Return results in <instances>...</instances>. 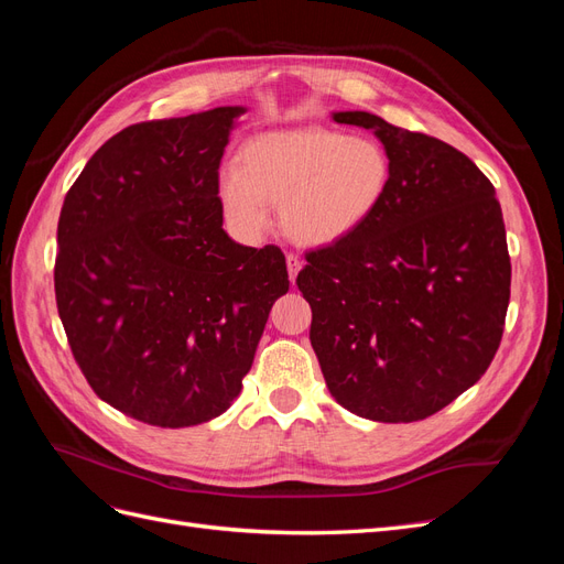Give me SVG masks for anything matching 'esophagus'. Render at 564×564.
Listing matches in <instances>:
<instances>
[{
    "mask_svg": "<svg viewBox=\"0 0 564 564\" xmlns=\"http://www.w3.org/2000/svg\"><path fill=\"white\" fill-rule=\"evenodd\" d=\"M301 259L299 256H294V253H286V268H289V280H296V275H299V270H301Z\"/></svg>",
    "mask_w": 564,
    "mask_h": 564,
    "instance_id": "obj_1",
    "label": "esophagus"
}]
</instances>
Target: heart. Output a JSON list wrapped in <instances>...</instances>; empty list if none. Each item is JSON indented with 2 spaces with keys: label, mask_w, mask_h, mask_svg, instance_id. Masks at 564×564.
Returning <instances> with one entry per match:
<instances>
[{
  "label": "heart",
  "mask_w": 564,
  "mask_h": 564,
  "mask_svg": "<svg viewBox=\"0 0 564 564\" xmlns=\"http://www.w3.org/2000/svg\"><path fill=\"white\" fill-rule=\"evenodd\" d=\"M392 164L386 148L365 135L322 127L256 133L237 166L218 176L228 226L259 240L280 204L284 232L305 247H329L360 230L381 207Z\"/></svg>",
  "instance_id": "heart-1"
}]
</instances>
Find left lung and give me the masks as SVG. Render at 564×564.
Returning <instances> with one entry per match:
<instances>
[{"instance_id":"left-lung-1","label":"left lung","mask_w":564,"mask_h":564,"mask_svg":"<svg viewBox=\"0 0 564 564\" xmlns=\"http://www.w3.org/2000/svg\"><path fill=\"white\" fill-rule=\"evenodd\" d=\"M390 155V187L346 240L305 253L296 284L334 400L381 423L440 412L480 381L499 350L510 259L494 185L464 152L362 110Z\"/></svg>"}]
</instances>
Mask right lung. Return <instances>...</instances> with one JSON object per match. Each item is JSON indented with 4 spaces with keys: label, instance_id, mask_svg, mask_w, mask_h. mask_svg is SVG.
Wrapping results in <instances>:
<instances>
[{
    "label": "right lung",
    "instance_id": "obj_1",
    "mask_svg": "<svg viewBox=\"0 0 564 564\" xmlns=\"http://www.w3.org/2000/svg\"><path fill=\"white\" fill-rule=\"evenodd\" d=\"M245 112L122 129L61 209L54 282L67 344L100 400L160 429L226 412L289 289L280 247L224 230L218 166Z\"/></svg>",
    "mask_w": 564,
    "mask_h": 564
}]
</instances>
